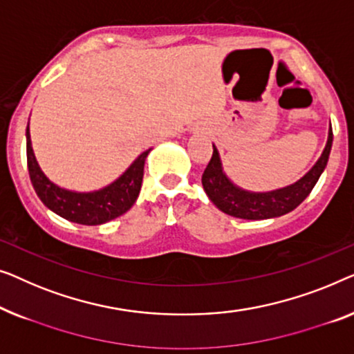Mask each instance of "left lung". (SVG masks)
Instances as JSON below:
<instances>
[{
    "label": "left lung",
    "instance_id": "1",
    "mask_svg": "<svg viewBox=\"0 0 354 354\" xmlns=\"http://www.w3.org/2000/svg\"><path fill=\"white\" fill-rule=\"evenodd\" d=\"M332 139L333 134L330 127L326 149L316 165L300 181L271 192H248L234 186L223 173L220 156H218L216 147L213 146L212 158L202 175L203 189L210 201L226 215L242 218V220H266V218L286 215V213L295 210L316 186L317 179L327 165L328 156H330Z\"/></svg>",
    "mask_w": 354,
    "mask_h": 354
}]
</instances>
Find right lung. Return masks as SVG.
Here are the masks:
<instances>
[{"label":"right lung","instance_id":"add662e5","mask_svg":"<svg viewBox=\"0 0 354 354\" xmlns=\"http://www.w3.org/2000/svg\"><path fill=\"white\" fill-rule=\"evenodd\" d=\"M27 165L35 192L49 210L72 223L86 226L102 225L127 213L136 202L144 176V162L149 151L142 152L123 175L111 186L94 192H72L49 181L35 158L27 127Z\"/></svg>","mask_w":354,"mask_h":354}]
</instances>
